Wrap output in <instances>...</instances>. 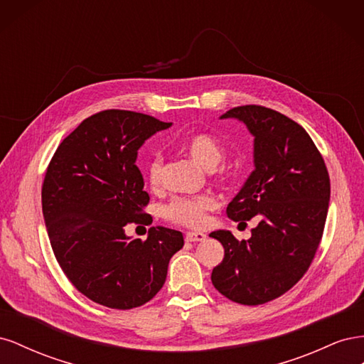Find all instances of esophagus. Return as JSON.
<instances>
[{
	"label": "esophagus",
	"mask_w": 364,
	"mask_h": 364,
	"mask_svg": "<svg viewBox=\"0 0 364 364\" xmlns=\"http://www.w3.org/2000/svg\"><path fill=\"white\" fill-rule=\"evenodd\" d=\"M206 238V234L203 232H186L185 240L186 241H203Z\"/></svg>",
	"instance_id": "esophagus-1"
}]
</instances>
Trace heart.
<instances>
[{
	"instance_id": "1",
	"label": "heart",
	"mask_w": 364,
	"mask_h": 364,
	"mask_svg": "<svg viewBox=\"0 0 364 364\" xmlns=\"http://www.w3.org/2000/svg\"><path fill=\"white\" fill-rule=\"evenodd\" d=\"M182 147L199 162L203 168L214 170L223 159V147L208 134H196L182 141ZM164 170V158L159 151L153 153L147 162V178L153 188L161 185ZM217 208V199L213 194H199L188 197H176L164 206V217L176 225L186 228H202L208 213Z\"/></svg>"
}]
</instances>
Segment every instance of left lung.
I'll list each match as a JSON object with an SVG mask.
<instances>
[{"mask_svg":"<svg viewBox=\"0 0 364 364\" xmlns=\"http://www.w3.org/2000/svg\"><path fill=\"white\" fill-rule=\"evenodd\" d=\"M220 118L243 121L253 135V164L243 188L226 208L234 222L258 215L249 240L229 230L209 234L225 247L211 281L228 299L261 305L299 281L321 245L326 222L329 176L305 129L273 109L247 105Z\"/></svg>","mask_w":364,"mask_h":364,"instance_id":"obj_1","label":"left lung"}]
</instances>
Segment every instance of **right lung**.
Returning a JSON list of instances; mask_svg holds the SVG:
<instances>
[{"label": "right lung", "mask_w": 364, "mask_h": 364, "mask_svg": "<svg viewBox=\"0 0 364 364\" xmlns=\"http://www.w3.org/2000/svg\"><path fill=\"white\" fill-rule=\"evenodd\" d=\"M170 126L109 109L83 119L50 161L42 213L54 257L74 287L97 304L115 310L144 305L162 289L170 258L183 246L174 229L153 226L144 241L124 230L151 218L142 211L150 197L136 156L146 139Z\"/></svg>", "instance_id": "right-lung-1"}]
</instances>
